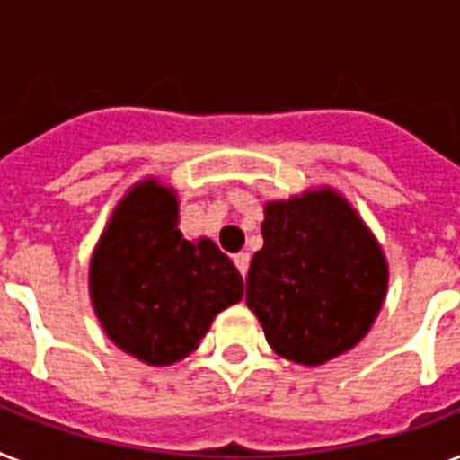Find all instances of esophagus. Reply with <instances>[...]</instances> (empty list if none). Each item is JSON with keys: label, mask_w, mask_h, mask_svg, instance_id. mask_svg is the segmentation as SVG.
<instances>
[{"label": "esophagus", "mask_w": 460, "mask_h": 460, "mask_svg": "<svg viewBox=\"0 0 460 460\" xmlns=\"http://www.w3.org/2000/svg\"><path fill=\"white\" fill-rule=\"evenodd\" d=\"M234 265H237V270H239V275L242 277H246V270H249V261H252V258H249V253L246 252H239V253H234Z\"/></svg>", "instance_id": "1"}]
</instances>
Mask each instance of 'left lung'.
Masks as SVG:
<instances>
[{
    "instance_id": "obj_1",
    "label": "left lung",
    "mask_w": 460,
    "mask_h": 460,
    "mask_svg": "<svg viewBox=\"0 0 460 460\" xmlns=\"http://www.w3.org/2000/svg\"><path fill=\"white\" fill-rule=\"evenodd\" d=\"M263 249L246 277V305L277 355L317 367L367 336L388 291L371 230L332 188L265 204Z\"/></svg>"
}]
</instances>
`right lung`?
I'll return each instance as SVG.
<instances>
[{
  "instance_id": "right-lung-1",
  "label": "right lung",
  "mask_w": 460,
  "mask_h": 460,
  "mask_svg": "<svg viewBox=\"0 0 460 460\" xmlns=\"http://www.w3.org/2000/svg\"><path fill=\"white\" fill-rule=\"evenodd\" d=\"M89 291L110 341L164 367L197 350L216 314L242 301L244 282L211 239L181 234L176 192L146 178L98 239Z\"/></svg>"
}]
</instances>
